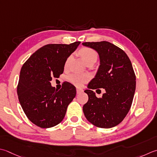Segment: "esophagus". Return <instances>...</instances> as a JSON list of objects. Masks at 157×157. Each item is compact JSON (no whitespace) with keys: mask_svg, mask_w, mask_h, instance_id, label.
<instances>
[{"mask_svg":"<svg viewBox=\"0 0 157 157\" xmlns=\"http://www.w3.org/2000/svg\"><path fill=\"white\" fill-rule=\"evenodd\" d=\"M84 91L82 90V89H80V88H77V94H80L81 93H82V92Z\"/></svg>","mask_w":157,"mask_h":157,"instance_id":"1","label":"esophagus"}]
</instances>
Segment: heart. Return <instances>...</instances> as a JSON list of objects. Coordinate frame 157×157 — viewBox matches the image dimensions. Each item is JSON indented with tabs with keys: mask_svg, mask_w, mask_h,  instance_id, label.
<instances>
[{
	"mask_svg": "<svg viewBox=\"0 0 157 157\" xmlns=\"http://www.w3.org/2000/svg\"><path fill=\"white\" fill-rule=\"evenodd\" d=\"M79 54L83 58L84 62L87 63L88 62H91L93 61L95 62L97 59V54L96 52L93 50V49L89 48H82L79 51ZM71 60V56L67 58L65 63H64V67H67L68 66L69 61ZM68 80L69 82L71 83L73 85L76 86L78 87H80L82 86L87 82L89 79H90V76L88 74H79V73H72L68 76Z\"/></svg>",
	"mask_w": 157,
	"mask_h": 157,
	"instance_id": "obj_1",
	"label": "heart"
}]
</instances>
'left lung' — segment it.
I'll use <instances>...</instances> for the list:
<instances>
[{
  "instance_id": "1",
  "label": "left lung",
  "mask_w": 157,
  "mask_h": 157,
  "mask_svg": "<svg viewBox=\"0 0 157 157\" xmlns=\"http://www.w3.org/2000/svg\"><path fill=\"white\" fill-rule=\"evenodd\" d=\"M82 45L96 50L100 59L97 74L84 91L88 101L83 112L96 127H113L123 121L133 102L136 86L133 66L127 54L111 43L84 42ZM102 87L106 93L98 98L92 90Z\"/></svg>"
}]
</instances>
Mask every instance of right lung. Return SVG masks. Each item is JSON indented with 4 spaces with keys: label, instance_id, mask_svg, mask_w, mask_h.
I'll list each match as a JSON object with an SVG mask.
<instances>
[{
    "label": "right lung",
    "instance_id": "obj_1",
    "mask_svg": "<svg viewBox=\"0 0 157 157\" xmlns=\"http://www.w3.org/2000/svg\"><path fill=\"white\" fill-rule=\"evenodd\" d=\"M80 41L71 44H48L33 54L23 64L17 88L20 103L27 118L41 128H50L63 121L67 107L76 95V88L63 83L58 90L52 78H59L64 63Z\"/></svg>",
    "mask_w": 157,
    "mask_h": 157
}]
</instances>
